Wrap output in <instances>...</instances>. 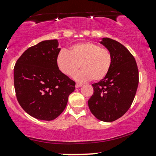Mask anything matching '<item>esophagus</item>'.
Wrapping results in <instances>:
<instances>
[{
  "instance_id": "1",
  "label": "esophagus",
  "mask_w": 156,
  "mask_h": 156,
  "mask_svg": "<svg viewBox=\"0 0 156 156\" xmlns=\"http://www.w3.org/2000/svg\"><path fill=\"white\" fill-rule=\"evenodd\" d=\"M82 86H83V83H76V88H79Z\"/></svg>"
}]
</instances>
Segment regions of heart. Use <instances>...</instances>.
I'll use <instances>...</instances> for the list:
<instances>
[{"mask_svg": "<svg viewBox=\"0 0 156 156\" xmlns=\"http://www.w3.org/2000/svg\"><path fill=\"white\" fill-rule=\"evenodd\" d=\"M57 66L66 76H73L79 69L74 78L78 81L91 80L99 81L108 76L111 69L112 55L107 48L93 42L73 45L70 52L62 49L57 57Z\"/></svg>", "mask_w": 156, "mask_h": 156, "instance_id": "heart-1", "label": "heart"}]
</instances>
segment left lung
<instances>
[{"label":"left lung","instance_id":"obj_1","mask_svg":"<svg viewBox=\"0 0 156 156\" xmlns=\"http://www.w3.org/2000/svg\"><path fill=\"white\" fill-rule=\"evenodd\" d=\"M101 44L111 51L112 64L105 78L93 83L89 108L97 119L112 122L130 108L139 83V70L134 56L123 45L108 37Z\"/></svg>","mask_w":156,"mask_h":156}]
</instances>
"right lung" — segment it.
Returning a JSON list of instances; mask_svg holds the SVG:
<instances>
[{
	"mask_svg": "<svg viewBox=\"0 0 156 156\" xmlns=\"http://www.w3.org/2000/svg\"><path fill=\"white\" fill-rule=\"evenodd\" d=\"M57 40L44 41L28 48L16 61L14 83L16 99L27 113L51 121L67 105L76 83L59 70Z\"/></svg>",
	"mask_w": 156,
	"mask_h": 156,
	"instance_id": "right-lung-1",
	"label": "right lung"
}]
</instances>
